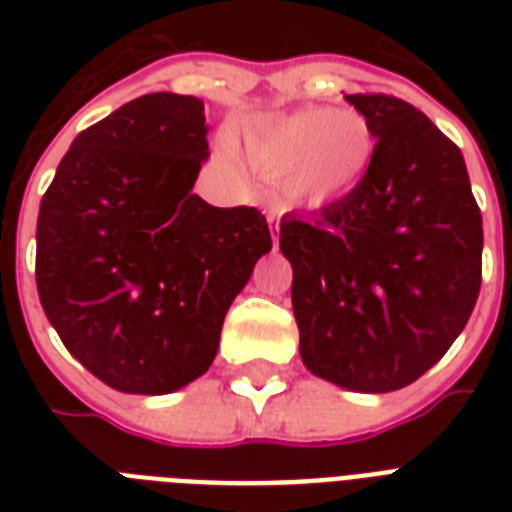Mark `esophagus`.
<instances>
[{"instance_id":"34e87169","label":"esophagus","mask_w":512,"mask_h":512,"mask_svg":"<svg viewBox=\"0 0 512 512\" xmlns=\"http://www.w3.org/2000/svg\"><path fill=\"white\" fill-rule=\"evenodd\" d=\"M268 223H271V236H273V247L279 244V220L273 215H268Z\"/></svg>"}]
</instances>
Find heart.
I'll list each match as a JSON object with an SVG mask.
<instances>
[{
  "instance_id": "heart-1",
  "label": "heart",
  "mask_w": 512,
  "mask_h": 512,
  "mask_svg": "<svg viewBox=\"0 0 512 512\" xmlns=\"http://www.w3.org/2000/svg\"><path fill=\"white\" fill-rule=\"evenodd\" d=\"M374 151L366 116L329 106L268 119L244 143L252 170L279 185L287 207H327L345 199L369 175Z\"/></svg>"
}]
</instances>
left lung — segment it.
Instances as JSON below:
<instances>
[{"label": "left lung", "instance_id": "8db88e82", "mask_svg": "<svg viewBox=\"0 0 512 512\" xmlns=\"http://www.w3.org/2000/svg\"><path fill=\"white\" fill-rule=\"evenodd\" d=\"M372 124L364 183L313 217H281L300 356L356 390L406 388L452 348L481 289L484 228L462 151L393 95H345Z\"/></svg>", "mask_w": 512, "mask_h": 512}]
</instances>
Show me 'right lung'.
<instances>
[{
  "label": "right lung",
  "mask_w": 512,
  "mask_h": 512,
  "mask_svg": "<svg viewBox=\"0 0 512 512\" xmlns=\"http://www.w3.org/2000/svg\"><path fill=\"white\" fill-rule=\"evenodd\" d=\"M204 103L151 92L92 124L36 220V289L68 353L122 393L162 396L207 372L225 313L271 252L255 207L191 191Z\"/></svg>",
  "instance_id": "1"
}]
</instances>
